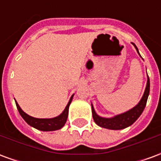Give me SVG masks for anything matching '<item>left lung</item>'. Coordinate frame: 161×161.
<instances>
[{
  "mask_svg": "<svg viewBox=\"0 0 161 161\" xmlns=\"http://www.w3.org/2000/svg\"><path fill=\"white\" fill-rule=\"evenodd\" d=\"M132 44L134 45L138 54L141 56V54L139 53L138 48L136 47L134 43H132ZM149 91H150V81H149V77L147 76V81L144 94L138 103L135 105L134 108H132L128 111L116 115L110 118L102 117L100 115H98L97 112L95 111L94 107L91 103V109H92V115H93L94 121L99 127L107 128V129H111V130H120V129H123V128L131 126L140 117V115H142V113L144 110L147 98H148Z\"/></svg>",
  "mask_w": 161,
  "mask_h": 161,
  "instance_id": "obj_1",
  "label": "left lung"
}]
</instances>
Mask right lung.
Listing matches in <instances>:
<instances>
[{"mask_svg": "<svg viewBox=\"0 0 161 161\" xmlns=\"http://www.w3.org/2000/svg\"><path fill=\"white\" fill-rule=\"evenodd\" d=\"M73 96L74 94L70 97V100L68 102L65 108L64 109V111L59 115L53 117V118H35V117H33L23 111L16 101L15 103L17 108L19 110V115H21V117L31 127L41 130V131H55V130H58L60 128H62L65 124L67 117H68V113H69V106L72 101Z\"/></svg>", "mask_w": 161, "mask_h": 161, "instance_id": "add662e5", "label": "right lung"}]
</instances>
